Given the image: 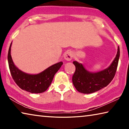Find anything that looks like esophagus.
Masks as SVG:
<instances>
[{
  "label": "esophagus",
  "mask_w": 129,
  "mask_h": 129,
  "mask_svg": "<svg viewBox=\"0 0 129 129\" xmlns=\"http://www.w3.org/2000/svg\"><path fill=\"white\" fill-rule=\"evenodd\" d=\"M72 57L73 54L71 51H67L64 54V59L67 61H71L72 58Z\"/></svg>",
  "instance_id": "obj_1"
}]
</instances>
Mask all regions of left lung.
Instances as JSON below:
<instances>
[{"mask_svg":"<svg viewBox=\"0 0 129 129\" xmlns=\"http://www.w3.org/2000/svg\"><path fill=\"white\" fill-rule=\"evenodd\" d=\"M120 54L119 47L112 64L108 68L97 73H90L82 64L73 61L76 71L72 76V82L77 90L84 94L92 93L109 85L116 73Z\"/></svg>","mask_w":129,"mask_h":129,"instance_id":"left-lung-1","label":"left lung"}]
</instances>
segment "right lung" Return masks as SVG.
I'll return each instance as SVG.
<instances>
[{
  "label": "right lung",
  "instance_id": "1",
  "mask_svg": "<svg viewBox=\"0 0 129 129\" xmlns=\"http://www.w3.org/2000/svg\"><path fill=\"white\" fill-rule=\"evenodd\" d=\"M11 43L8 53V62L11 75L15 83L20 88L31 93H43L49 88L54 76L63 64L60 62L49 67L37 75L23 72L14 65L11 55Z\"/></svg>",
  "mask_w": 129,
  "mask_h": 129
}]
</instances>
